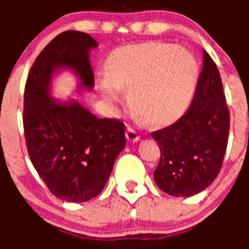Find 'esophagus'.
<instances>
[{
  "label": "esophagus",
  "instance_id": "obj_1",
  "mask_svg": "<svg viewBox=\"0 0 249 249\" xmlns=\"http://www.w3.org/2000/svg\"><path fill=\"white\" fill-rule=\"evenodd\" d=\"M126 139L131 142H137L140 140V135L136 129L134 127H127L126 129Z\"/></svg>",
  "mask_w": 249,
  "mask_h": 249
}]
</instances>
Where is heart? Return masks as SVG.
Listing matches in <instances>:
<instances>
[{
    "label": "heart",
    "mask_w": 249,
    "mask_h": 249,
    "mask_svg": "<svg viewBox=\"0 0 249 249\" xmlns=\"http://www.w3.org/2000/svg\"><path fill=\"white\" fill-rule=\"evenodd\" d=\"M99 89L105 100L119 104L129 90L131 108L152 125L171 124L189 107L199 78L196 59L188 49L148 42L118 48L107 57Z\"/></svg>",
    "instance_id": "heart-1"
}]
</instances>
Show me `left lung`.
Masks as SVG:
<instances>
[{
  "label": "left lung",
  "instance_id": "1",
  "mask_svg": "<svg viewBox=\"0 0 249 249\" xmlns=\"http://www.w3.org/2000/svg\"><path fill=\"white\" fill-rule=\"evenodd\" d=\"M203 64L187 112L173 124L152 132L160 148L154 180L172 196L206 189L222 169L230 114L219 71L203 50Z\"/></svg>",
  "mask_w": 249,
  "mask_h": 249
}]
</instances>
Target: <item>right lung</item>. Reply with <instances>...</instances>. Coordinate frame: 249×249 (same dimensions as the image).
<instances>
[{"mask_svg":"<svg viewBox=\"0 0 249 249\" xmlns=\"http://www.w3.org/2000/svg\"><path fill=\"white\" fill-rule=\"evenodd\" d=\"M94 47L96 41L84 32L57 35L36 57L25 84L22 123L30 159L49 192L70 202L97 196L125 147L122 120L99 119L77 101L59 104L49 96L53 73L65 66L91 89L88 55Z\"/></svg>","mask_w":249,"mask_h":249,"instance_id":"1","label":"right lung"}]
</instances>
